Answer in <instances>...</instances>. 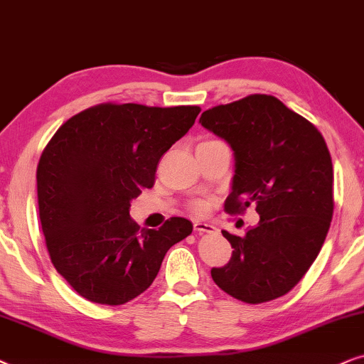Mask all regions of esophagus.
I'll return each instance as SVG.
<instances>
[{"instance_id": "34e87169", "label": "esophagus", "mask_w": 364, "mask_h": 364, "mask_svg": "<svg viewBox=\"0 0 364 364\" xmlns=\"http://www.w3.org/2000/svg\"><path fill=\"white\" fill-rule=\"evenodd\" d=\"M195 231H200V232H215L216 228L210 225V223H205V221H195Z\"/></svg>"}]
</instances>
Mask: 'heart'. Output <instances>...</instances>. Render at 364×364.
<instances>
[{
	"instance_id": "obj_1",
	"label": "heart",
	"mask_w": 364,
	"mask_h": 364,
	"mask_svg": "<svg viewBox=\"0 0 364 364\" xmlns=\"http://www.w3.org/2000/svg\"><path fill=\"white\" fill-rule=\"evenodd\" d=\"M191 208H193V211H195V213H203V211H205V205H203V203H195V205H193Z\"/></svg>"
}]
</instances>
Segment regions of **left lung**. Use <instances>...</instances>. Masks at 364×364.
Wrapping results in <instances>:
<instances>
[{"mask_svg": "<svg viewBox=\"0 0 364 364\" xmlns=\"http://www.w3.org/2000/svg\"><path fill=\"white\" fill-rule=\"evenodd\" d=\"M201 126L235 151L230 215L256 206L245 236L221 231L232 255L211 278L240 301H271L296 287L316 259L333 218V163L316 126L269 95L206 109Z\"/></svg>", "mask_w": 364, "mask_h": 364, "instance_id": "left-lung-1", "label": "left lung"}]
</instances>
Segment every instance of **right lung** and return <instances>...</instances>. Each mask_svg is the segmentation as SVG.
Segmentation results:
<instances>
[{
  "mask_svg": "<svg viewBox=\"0 0 364 364\" xmlns=\"http://www.w3.org/2000/svg\"><path fill=\"white\" fill-rule=\"evenodd\" d=\"M200 106H91L66 121L36 169L51 263L100 304H124L151 287L166 251L191 235L186 218L139 230L129 206L153 188L158 161L195 124Z\"/></svg>",
  "mask_w": 364,
  "mask_h": 364,
  "instance_id": "1",
  "label": "right lung"
}]
</instances>
